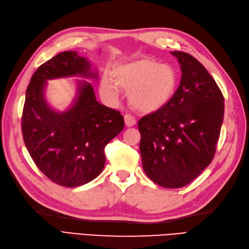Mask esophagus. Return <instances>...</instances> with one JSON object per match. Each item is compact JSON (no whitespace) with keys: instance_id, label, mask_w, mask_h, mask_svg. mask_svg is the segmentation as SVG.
<instances>
[{"instance_id":"obj_1","label":"esophagus","mask_w":249,"mask_h":249,"mask_svg":"<svg viewBox=\"0 0 249 249\" xmlns=\"http://www.w3.org/2000/svg\"><path fill=\"white\" fill-rule=\"evenodd\" d=\"M124 121H125V125L127 126V127H131V126L136 125V119L130 114H125L124 115Z\"/></svg>"}]
</instances>
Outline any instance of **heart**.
Listing matches in <instances>:
<instances>
[{
	"instance_id": "1",
	"label": "heart",
	"mask_w": 249,
	"mask_h": 249,
	"mask_svg": "<svg viewBox=\"0 0 249 249\" xmlns=\"http://www.w3.org/2000/svg\"><path fill=\"white\" fill-rule=\"evenodd\" d=\"M178 86V73L169 64L153 59H141L115 67L112 79L104 76L100 91L116 99L119 88L128 92L131 107L142 113H152L166 106Z\"/></svg>"
}]
</instances>
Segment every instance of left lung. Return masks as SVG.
Wrapping results in <instances>:
<instances>
[{
  "mask_svg": "<svg viewBox=\"0 0 249 249\" xmlns=\"http://www.w3.org/2000/svg\"><path fill=\"white\" fill-rule=\"evenodd\" d=\"M179 87L169 103L138 122L143 170L153 182L179 188L213 160L224 120V96L201 63L182 51Z\"/></svg>",
  "mask_w": 249,
  "mask_h": 249,
  "instance_id": "1",
  "label": "left lung"
}]
</instances>
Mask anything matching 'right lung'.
<instances>
[{"label":"right lung","instance_id":"add662e5","mask_svg":"<svg viewBox=\"0 0 249 249\" xmlns=\"http://www.w3.org/2000/svg\"><path fill=\"white\" fill-rule=\"evenodd\" d=\"M75 76L98 77L76 51L61 52L37 68L26 89L21 123L25 146L37 168L65 187L96 178L105 167V146L124 128L123 116L99 104L86 80L77 81L76 97L66 111L50 107L45 98L47 81Z\"/></svg>","mask_w":249,"mask_h":249}]
</instances>
